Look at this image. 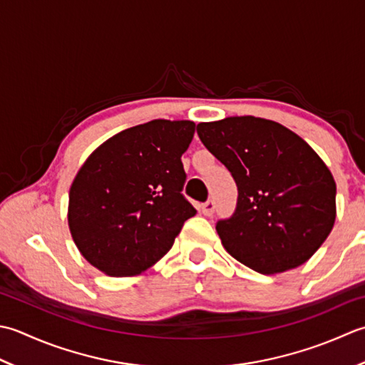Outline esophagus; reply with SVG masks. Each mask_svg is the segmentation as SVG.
Here are the masks:
<instances>
[{"label":"esophagus","instance_id":"34e87169","mask_svg":"<svg viewBox=\"0 0 365 365\" xmlns=\"http://www.w3.org/2000/svg\"><path fill=\"white\" fill-rule=\"evenodd\" d=\"M214 210H215V205H214L212 200H210V202L203 203V206H202V212H203L205 215H212V214H214Z\"/></svg>","mask_w":365,"mask_h":365}]
</instances>
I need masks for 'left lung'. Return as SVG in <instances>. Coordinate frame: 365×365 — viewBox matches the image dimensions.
Instances as JSON below:
<instances>
[{
	"instance_id": "obj_1",
	"label": "left lung",
	"mask_w": 365,
	"mask_h": 365,
	"mask_svg": "<svg viewBox=\"0 0 365 365\" xmlns=\"http://www.w3.org/2000/svg\"><path fill=\"white\" fill-rule=\"evenodd\" d=\"M197 132L240 193L235 214L215 225L228 254L262 274L306 263L336 222V181L323 159L264 118L230 116L200 123Z\"/></svg>"
}]
</instances>
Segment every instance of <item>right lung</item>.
Masks as SVG:
<instances>
[{
	"label": "right lung",
	"instance_id": "1",
	"mask_svg": "<svg viewBox=\"0 0 365 365\" xmlns=\"http://www.w3.org/2000/svg\"><path fill=\"white\" fill-rule=\"evenodd\" d=\"M193 121L153 120L116 133L89 154L71 184L68 222L80 254L111 277L145 272L195 215L182 197L181 155Z\"/></svg>",
	"mask_w": 365,
	"mask_h": 365
}]
</instances>
